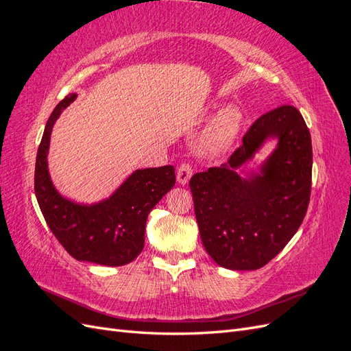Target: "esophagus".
<instances>
[{
  "instance_id": "34e87169",
  "label": "esophagus",
  "mask_w": 351,
  "mask_h": 351,
  "mask_svg": "<svg viewBox=\"0 0 351 351\" xmlns=\"http://www.w3.org/2000/svg\"><path fill=\"white\" fill-rule=\"evenodd\" d=\"M193 176V168L189 162H183L180 164V167L177 168V182L180 184H187L190 177Z\"/></svg>"
}]
</instances>
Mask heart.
Instances as JSON below:
<instances>
[{
	"label": "heart",
	"instance_id": "heart-1",
	"mask_svg": "<svg viewBox=\"0 0 351 351\" xmlns=\"http://www.w3.org/2000/svg\"><path fill=\"white\" fill-rule=\"evenodd\" d=\"M241 125V114L232 107L219 110L202 134L200 145L209 154H221L227 151L236 141Z\"/></svg>",
	"mask_w": 351,
	"mask_h": 351
}]
</instances>
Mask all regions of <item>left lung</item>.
<instances>
[{"instance_id":"left-lung-1","label":"left lung","mask_w":351,"mask_h":351,"mask_svg":"<svg viewBox=\"0 0 351 351\" xmlns=\"http://www.w3.org/2000/svg\"><path fill=\"white\" fill-rule=\"evenodd\" d=\"M279 139L261 175L235 169L265 140ZM200 239L219 267L253 271L285 247L302 226L312 189V139L299 110L281 105L261 115L226 164L190 178Z\"/></svg>"}]
</instances>
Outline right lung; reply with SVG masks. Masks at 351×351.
I'll return each instance as SVG.
<instances>
[{
	"mask_svg": "<svg viewBox=\"0 0 351 351\" xmlns=\"http://www.w3.org/2000/svg\"><path fill=\"white\" fill-rule=\"evenodd\" d=\"M76 97L70 93L62 99L47 121L36 154L35 195L52 234L74 259L121 267L142 252L147 215L174 187V167L136 169L112 196L95 205L62 197L51 182L47 156L52 125Z\"/></svg>",
	"mask_w": 351,
	"mask_h": 351,
	"instance_id": "right-lung-1",
	"label": "right lung"
}]
</instances>
